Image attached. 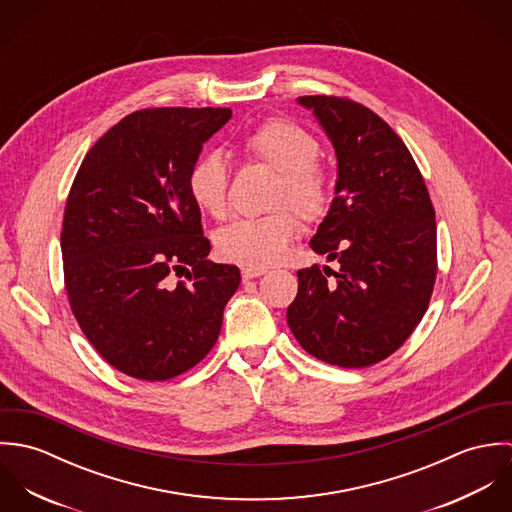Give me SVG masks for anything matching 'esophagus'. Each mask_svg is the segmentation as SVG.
<instances>
[{"label":"esophagus","instance_id":"esophagus-1","mask_svg":"<svg viewBox=\"0 0 512 512\" xmlns=\"http://www.w3.org/2000/svg\"><path fill=\"white\" fill-rule=\"evenodd\" d=\"M266 270L264 268H242V280H254V278H260L264 276Z\"/></svg>","mask_w":512,"mask_h":512}]
</instances>
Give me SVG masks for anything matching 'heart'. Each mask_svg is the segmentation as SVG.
Listing matches in <instances>:
<instances>
[{"instance_id": "obj_1", "label": "heart", "mask_w": 512, "mask_h": 512, "mask_svg": "<svg viewBox=\"0 0 512 512\" xmlns=\"http://www.w3.org/2000/svg\"><path fill=\"white\" fill-rule=\"evenodd\" d=\"M240 151L254 163L278 173L272 207L266 217L236 220L220 230L217 248L224 260L266 268L286 258L299 220L315 224L331 211L335 179L327 163L319 159L321 144L313 132L284 116H272L252 128L242 140ZM189 195L195 205L213 219H224L228 211V167L217 153H203L187 175ZM290 206L293 213L282 210Z\"/></svg>"}]
</instances>
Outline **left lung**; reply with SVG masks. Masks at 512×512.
Wrapping results in <instances>:
<instances>
[{
  "label": "left lung",
  "mask_w": 512,
  "mask_h": 512,
  "mask_svg": "<svg viewBox=\"0 0 512 512\" xmlns=\"http://www.w3.org/2000/svg\"><path fill=\"white\" fill-rule=\"evenodd\" d=\"M337 153L329 215L311 238L341 264L328 280L317 264L297 272L288 325L315 359L343 368L376 365L422 321L438 274L436 213L400 136L370 108L341 96H301Z\"/></svg>",
  "instance_id": "left-lung-1"
}]
</instances>
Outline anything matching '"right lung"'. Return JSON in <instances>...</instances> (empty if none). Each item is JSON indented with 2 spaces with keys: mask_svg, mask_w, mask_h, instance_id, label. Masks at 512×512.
Wrapping results in <instances>:
<instances>
[{
  "mask_svg": "<svg viewBox=\"0 0 512 512\" xmlns=\"http://www.w3.org/2000/svg\"><path fill=\"white\" fill-rule=\"evenodd\" d=\"M230 116L132 112L90 147L74 177L61 230L65 290L90 345L132 378L169 380L199 365L240 286L236 266L207 260L211 242L187 187L203 144ZM179 271L186 280L173 283Z\"/></svg>",
  "mask_w": 512,
  "mask_h": 512,
  "instance_id": "1",
  "label": "right lung"
}]
</instances>
